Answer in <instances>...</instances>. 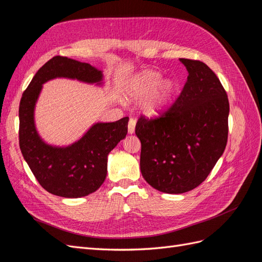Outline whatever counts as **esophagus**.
<instances>
[{"label": "esophagus", "mask_w": 262, "mask_h": 262, "mask_svg": "<svg viewBox=\"0 0 262 262\" xmlns=\"http://www.w3.org/2000/svg\"><path fill=\"white\" fill-rule=\"evenodd\" d=\"M136 119L134 118H130V120H129V123H128V132L130 133V134H132V133H134V130H136Z\"/></svg>", "instance_id": "1"}]
</instances>
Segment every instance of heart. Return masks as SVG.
<instances>
[{"label": "heart", "instance_id": "obj_1", "mask_svg": "<svg viewBox=\"0 0 262 262\" xmlns=\"http://www.w3.org/2000/svg\"><path fill=\"white\" fill-rule=\"evenodd\" d=\"M175 91V83L171 80H162L156 71H144L133 78L129 85V96L136 99L145 98L144 107L149 113L163 108Z\"/></svg>", "mask_w": 262, "mask_h": 262}]
</instances>
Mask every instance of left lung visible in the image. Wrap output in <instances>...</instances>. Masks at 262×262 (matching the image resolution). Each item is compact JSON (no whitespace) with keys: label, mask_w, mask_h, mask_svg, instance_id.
<instances>
[{"label":"left lung","mask_w":262,"mask_h":262,"mask_svg":"<svg viewBox=\"0 0 262 262\" xmlns=\"http://www.w3.org/2000/svg\"><path fill=\"white\" fill-rule=\"evenodd\" d=\"M180 61L188 77L176 101L158 117L141 116L136 125L142 176L158 191L175 194L207 179L225 149L229 114L215 73L199 60Z\"/></svg>","instance_id":"1"}]
</instances>
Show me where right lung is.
<instances>
[{
    "label": "right lung",
    "instance_id": "add662e5",
    "mask_svg": "<svg viewBox=\"0 0 262 262\" xmlns=\"http://www.w3.org/2000/svg\"><path fill=\"white\" fill-rule=\"evenodd\" d=\"M55 77L100 84L102 73L89 63L60 55L45 63L20 99L19 147L30 170L45 190L63 198H81L96 191L105 181L108 154L125 138L129 118L95 123L82 139L66 147L45 143L36 130L34 110L42 84Z\"/></svg>",
    "mask_w": 262,
    "mask_h": 262
}]
</instances>
